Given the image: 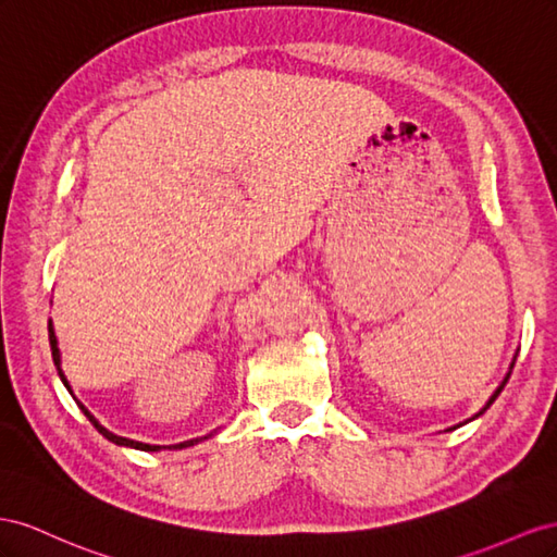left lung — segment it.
<instances>
[{
  "instance_id": "8db88e82",
  "label": "left lung",
  "mask_w": 557,
  "mask_h": 557,
  "mask_svg": "<svg viewBox=\"0 0 557 557\" xmlns=\"http://www.w3.org/2000/svg\"><path fill=\"white\" fill-rule=\"evenodd\" d=\"M513 363H516V359H513V361H511V371H513ZM511 371H508V373H506V377H504V383H502V385H499V387H497V389H495V394H492V396H490V401H487V404H485V408H483V410H481V412H479V416H483V412H485V410H487V408H490V406H492V404H495V399H497V396H499V392H502V389H504V385H506V383H508V377H511ZM479 416H475V418H479Z\"/></svg>"
}]
</instances>
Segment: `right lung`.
<instances>
[{"label":"right lung","instance_id":"obj_1","mask_svg":"<svg viewBox=\"0 0 557 557\" xmlns=\"http://www.w3.org/2000/svg\"><path fill=\"white\" fill-rule=\"evenodd\" d=\"M49 341H51V352H53V363H55V369H58V375H60V380L62 383H65V387L70 389V394H72V387H70V383H67V377H65V373H62V369H60V349H58V338H55V331H53V322H49ZM74 401H76V396H74ZM78 404V408L84 410V416L92 422V426L98 429V432L104 436V438H109L111 443H116V446H128V448H135V450H147V453H156V450H163L165 446H149V443H139V441H133V438H125V436H116L114 432H109V429H104L98 420H95L92 416H90V410L82 404V401H76ZM212 434H208V436H202V438H210ZM202 438H190V441H184V443H177V446H168L170 450H182V448H188V446H196L198 441H202Z\"/></svg>","mask_w":557,"mask_h":557}]
</instances>
